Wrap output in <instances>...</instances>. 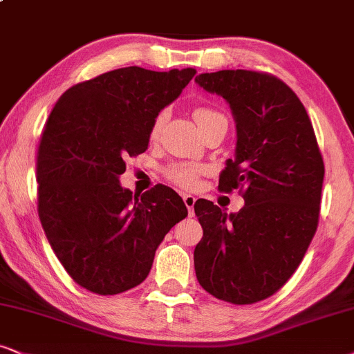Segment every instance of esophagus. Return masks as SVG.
<instances>
[{"instance_id":"1","label":"esophagus","mask_w":354,"mask_h":354,"mask_svg":"<svg viewBox=\"0 0 354 354\" xmlns=\"http://www.w3.org/2000/svg\"><path fill=\"white\" fill-rule=\"evenodd\" d=\"M183 201H185L187 210H189V216L194 214V204H196V196L192 194H183Z\"/></svg>"}]
</instances>
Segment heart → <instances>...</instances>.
<instances>
[{
    "label": "heart",
    "mask_w": 354,
    "mask_h": 354,
    "mask_svg": "<svg viewBox=\"0 0 354 354\" xmlns=\"http://www.w3.org/2000/svg\"><path fill=\"white\" fill-rule=\"evenodd\" d=\"M214 114H217V113L216 111L209 109V107H198V109L194 111V119H196V122H199V120H203ZM165 120H167V114L165 113H162L158 118L155 119L153 127H151V137L158 136L160 131H162ZM201 171H203V168L198 167V165L178 163V165H171V167L167 169V174H168L169 180H171L173 183H176V185L185 186V187H192V186H196V183H198Z\"/></svg>",
    "instance_id": "1"
}]
</instances>
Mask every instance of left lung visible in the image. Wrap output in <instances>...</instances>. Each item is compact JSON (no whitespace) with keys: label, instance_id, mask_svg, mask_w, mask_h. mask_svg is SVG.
I'll use <instances>...</instances> for the list:
<instances>
[{"label":"left lung","instance_id":"1","mask_svg":"<svg viewBox=\"0 0 354 354\" xmlns=\"http://www.w3.org/2000/svg\"><path fill=\"white\" fill-rule=\"evenodd\" d=\"M196 83L229 102L235 158L218 189L240 187L245 205L227 214L198 199L204 235L194 250L199 284L230 304L272 296L301 265L319 223L325 167L307 111L288 84L268 73L221 70Z\"/></svg>","mask_w":354,"mask_h":354}]
</instances>
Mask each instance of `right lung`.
<instances>
[{
    "mask_svg": "<svg viewBox=\"0 0 354 354\" xmlns=\"http://www.w3.org/2000/svg\"><path fill=\"white\" fill-rule=\"evenodd\" d=\"M194 68L125 66L66 89L37 153L39 217L75 283L114 296L145 281L155 252L187 216L171 187H122L127 156L149 149L158 113L181 95Z\"/></svg>",
    "mask_w": 354,
    "mask_h": 354,
    "instance_id": "obj_1",
    "label": "right lung"
}]
</instances>
